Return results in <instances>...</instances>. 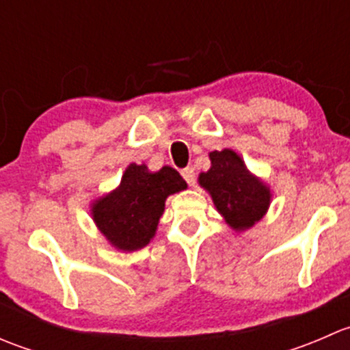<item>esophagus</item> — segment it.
<instances>
[{
    "label": "esophagus",
    "instance_id": "34e87169",
    "mask_svg": "<svg viewBox=\"0 0 350 350\" xmlns=\"http://www.w3.org/2000/svg\"><path fill=\"white\" fill-rule=\"evenodd\" d=\"M181 176H183V178H185V181L188 183L189 186H195V183H196L195 169H193V167H185L181 171Z\"/></svg>",
    "mask_w": 350,
    "mask_h": 350
}]
</instances>
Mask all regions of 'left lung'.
<instances>
[{
  "mask_svg": "<svg viewBox=\"0 0 350 350\" xmlns=\"http://www.w3.org/2000/svg\"><path fill=\"white\" fill-rule=\"evenodd\" d=\"M211 167L200 174V185L210 193L217 210L235 230H245L259 221L271 201L269 188L247 171L234 150L210 154Z\"/></svg>",
  "mask_w": 350,
  "mask_h": 350,
  "instance_id": "obj_1",
  "label": "left lung"
}]
</instances>
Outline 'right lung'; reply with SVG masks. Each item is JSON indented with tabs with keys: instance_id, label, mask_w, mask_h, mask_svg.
<instances>
[{
	"instance_id": "add662e5",
	"label": "right lung",
	"mask_w": 350,
	"mask_h": 350,
	"mask_svg": "<svg viewBox=\"0 0 350 350\" xmlns=\"http://www.w3.org/2000/svg\"><path fill=\"white\" fill-rule=\"evenodd\" d=\"M181 189L186 181L169 165L149 172L146 165L130 164L118 188L93 204V218L116 249H142L154 237L165 198Z\"/></svg>"
}]
</instances>
